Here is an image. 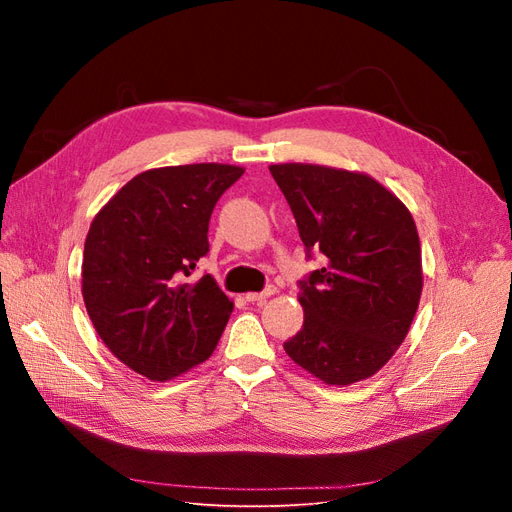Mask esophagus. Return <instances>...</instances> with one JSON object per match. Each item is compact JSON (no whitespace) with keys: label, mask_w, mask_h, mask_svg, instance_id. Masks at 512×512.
Here are the masks:
<instances>
[{"label":"esophagus","mask_w":512,"mask_h":512,"mask_svg":"<svg viewBox=\"0 0 512 512\" xmlns=\"http://www.w3.org/2000/svg\"><path fill=\"white\" fill-rule=\"evenodd\" d=\"M275 292H277L275 286H267L262 292H247V294H245V301H250V303H265L269 297H273Z\"/></svg>","instance_id":"34e87169"}]
</instances>
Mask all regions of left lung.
Masks as SVG:
<instances>
[{"label": "left lung", "instance_id": "obj_1", "mask_svg": "<svg viewBox=\"0 0 512 512\" xmlns=\"http://www.w3.org/2000/svg\"><path fill=\"white\" fill-rule=\"evenodd\" d=\"M307 252L324 265L301 282L303 327L290 359L331 386L380 371L404 342L423 292L412 213L365 173L320 164H271Z\"/></svg>", "mask_w": 512, "mask_h": 512}]
</instances>
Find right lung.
<instances>
[{
	"instance_id": "obj_1",
	"label": "right lung",
	"mask_w": 512,
	"mask_h": 512,
	"mask_svg": "<svg viewBox=\"0 0 512 512\" xmlns=\"http://www.w3.org/2000/svg\"><path fill=\"white\" fill-rule=\"evenodd\" d=\"M245 168L183 164L130 179L98 211L83 252V301L100 339L136 374L166 382L207 361L232 314L211 275L209 220Z\"/></svg>"
}]
</instances>
